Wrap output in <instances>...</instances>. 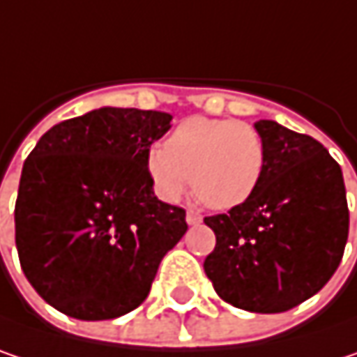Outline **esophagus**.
<instances>
[{
  "mask_svg": "<svg viewBox=\"0 0 357 357\" xmlns=\"http://www.w3.org/2000/svg\"><path fill=\"white\" fill-rule=\"evenodd\" d=\"M203 221V215L199 213V211H187V223L189 225H197V223H201Z\"/></svg>",
  "mask_w": 357,
  "mask_h": 357,
  "instance_id": "obj_1",
  "label": "esophagus"
}]
</instances>
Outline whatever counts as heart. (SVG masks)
I'll list each match as a JSON object with an SVG mask.
<instances>
[{"label":"heart","mask_w":357,"mask_h":357,"mask_svg":"<svg viewBox=\"0 0 357 357\" xmlns=\"http://www.w3.org/2000/svg\"><path fill=\"white\" fill-rule=\"evenodd\" d=\"M266 166L260 132L231 119L189 117L181 121L165 146L146 154V172L156 195L174 203L189 187L213 209H234L258 189Z\"/></svg>","instance_id":"b5f03b06"}]
</instances>
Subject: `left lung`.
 Segmentation results:
<instances>
[{"label": "left lung", "mask_w": 357, "mask_h": 357, "mask_svg": "<svg viewBox=\"0 0 357 357\" xmlns=\"http://www.w3.org/2000/svg\"><path fill=\"white\" fill-rule=\"evenodd\" d=\"M266 166L254 195L205 217L215 250L205 274L215 293L250 313H284L317 294L344 256L349 211L340 165L311 136L272 119L254 123Z\"/></svg>", "instance_id": "left-lung-1"}]
</instances>
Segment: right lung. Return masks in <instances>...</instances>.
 Here are the masks:
<instances>
[{"instance_id": "add662e5", "label": "right lung", "mask_w": 357, "mask_h": 357, "mask_svg": "<svg viewBox=\"0 0 357 357\" xmlns=\"http://www.w3.org/2000/svg\"><path fill=\"white\" fill-rule=\"evenodd\" d=\"M170 121L165 112L99 107L52 126L26 158L15 248L56 311L83 321L134 311L185 236V209L158 201L146 172Z\"/></svg>"}]
</instances>
